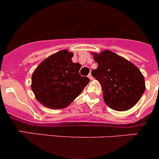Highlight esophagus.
<instances>
[{
    "label": "esophagus",
    "instance_id": "1",
    "mask_svg": "<svg viewBox=\"0 0 159 159\" xmlns=\"http://www.w3.org/2000/svg\"><path fill=\"white\" fill-rule=\"evenodd\" d=\"M88 77H89V78L90 80H93V75H92L91 73H90V74H89Z\"/></svg>",
    "mask_w": 159,
    "mask_h": 159
}]
</instances>
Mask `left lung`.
Listing matches in <instances>:
<instances>
[{
    "instance_id": "8db88e82",
    "label": "left lung",
    "mask_w": 159,
    "mask_h": 159,
    "mask_svg": "<svg viewBox=\"0 0 159 159\" xmlns=\"http://www.w3.org/2000/svg\"><path fill=\"white\" fill-rule=\"evenodd\" d=\"M93 55L98 66L92 75L101 84L106 104L118 111L135 106L145 91L144 77L140 70L111 51Z\"/></svg>"
}]
</instances>
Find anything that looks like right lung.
Segmentation results:
<instances>
[{"mask_svg": "<svg viewBox=\"0 0 159 159\" xmlns=\"http://www.w3.org/2000/svg\"><path fill=\"white\" fill-rule=\"evenodd\" d=\"M73 53L62 50L41 62L32 75L31 89L36 99L52 109L69 106L89 82L79 74L81 64L72 62Z\"/></svg>", "mask_w": 159, "mask_h": 159, "instance_id": "obj_1", "label": "right lung"}]
</instances>
